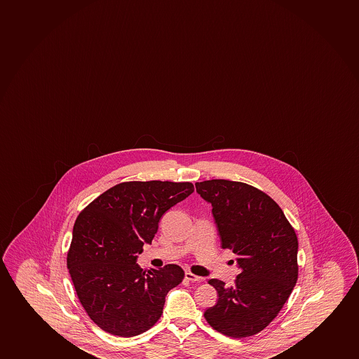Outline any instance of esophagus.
Returning a JSON list of instances; mask_svg holds the SVG:
<instances>
[{
	"mask_svg": "<svg viewBox=\"0 0 359 359\" xmlns=\"http://www.w3.org/2000/svg\"><path fill=\"white\" fill-rule=\"evenodd\" d=\"M186 279L187 280L191 281V283H202V281H205V278L195 276V274H193V273L190 272L186 273Z\"/></svg>",
	"mask_w": 359,
	"mask_h": 359,
	"instance_id": "34e87169",
	"label": "esophagus"
}]
</instances>
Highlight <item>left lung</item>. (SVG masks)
Here are the masks:
<instances>
[{"instance_id": "8db88e82", "label": "left lung", "mask_w": 359, "mask_h": 359, "mask_svg": "<svg viewBox=\"0 0 359 359\" xmlns=\"http://www.w3.org/2000/svg\"><path fill=\"white\" fill-rule=\"evenodd\" d=\"M195 187L213 207L222 248L238 256L241 268L233 286L208 281L219 298L203 315L219 333L252 337L276 318L296 285V232L279 205L255 187L227 180L198 182Z\"/></svg>"}]
</instances>
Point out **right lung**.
I'll use <instances>...</instances> for the list:
<instances>
[{
	"label": "right lung",
	"mask_w": 359,
	"mask_h": 359,
	"mask_svg": "<svg viewBox=\"0 0 359 359\" xmlns=\"http://www.w3.org/2000/svg\"><path fill=\"white\" fill-rule=\"evenodd\" d=\"M193 191L190 182H123L81 210L67 267L79 301L99 328L130 338L161 318L165 297L184 272L177 264L146 272L136 260L144 244L152 243L165 212Z\"/></svg>",
	"instance_id": "obj_1"
}]
</instances>
